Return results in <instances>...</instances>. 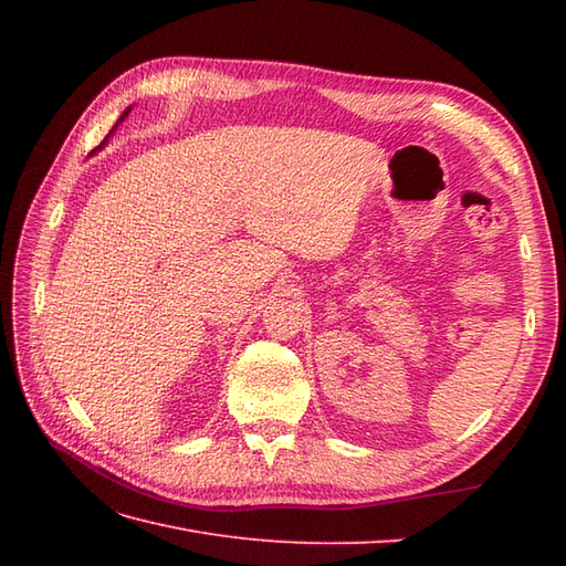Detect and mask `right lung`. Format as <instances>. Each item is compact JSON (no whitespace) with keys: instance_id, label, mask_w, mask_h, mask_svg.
I'll use <instances>...</instances> for the list:
<instances>
[{"instance_id":"right-lung-1","label":"right lung","mask_w":566,"mask_h":566,"mask_svg":"<svg viewBox=\"0 0 566 566\" xmlns=\"http://www.w3.org/2000/svg\"><path fill=\"white\" fill-rule=\"evenodd\" d=\"M129 113H132V106H127V108H125V113H123V115H119V119H117V123H115V125H113V129H111V132H108V136H106V139H104V142H101V146H96V148H94V150H92V153H90V156H94V153H98V150H101V148H106V144H108V142H111V136H113V132H115V129H117V125H119V123H123V119H125V117H127V115H129Z\"/></svg>"}]
</instances>
